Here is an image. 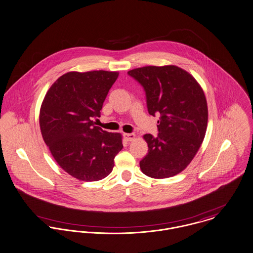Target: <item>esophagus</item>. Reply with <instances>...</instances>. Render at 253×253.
<instances>
[{
	"label": "esophagus",
	"mask_w": 253,
	"mask_h": 253,
	"mask_svg": "<svg viewBox=\"0 0 253 253\" xmlns=\"http://www.w3.org/2000/svg\"><path fill=\"white\" fill-rule=\"evenodd\" d=\"M123 136H124V138H125L127 141H131V140L135 139L136 135H135V134H133V133H131V134H128V133H124V134H123Z\"/></svg>",
	"instance_id": "34e87169"
}]
</instances>
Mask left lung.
Returning <instances> with one entry per match:
<instances>
[{
    "instance_id": "8db88e82",
    "label": "left lung",
    "mask_w": 253,
    "mask_h": 253,
    "mask_svg": "<svg viewBox=\"0 0 253 253\" xmlns=\"http://www.w3.org/2000/svg\"><path fill=\"white\" fill-rule=\"evenodd\" d=\"M144 88L148 113L158 120V136L143 138L148 153L141 171L156 179L183 171L197 153L206 133L207 101L203 89L189 72L175 66H144L128 71Z\"/></svg>"
}]
</instances>
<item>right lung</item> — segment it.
I'll use <instances>...</instances> for the list:
<instances>
[{
	"instance_id": "add662e5",
	"label": "right lung",
	"mask_w": 253,
	"mask_h": 253,
	"mask_svg": "<svg viewBox=\"0 0 253 253\" xmlns=\"http://www.w3.org/2000/svg\"><path fill=\"white\" fill-rule=\"evenodd\" d=\"M118 72H68L51 85L41 104L42 137L58 166L82 181L107 177L123 148L119 133L94 126Z\"/></svg>"
}]
</instances>
